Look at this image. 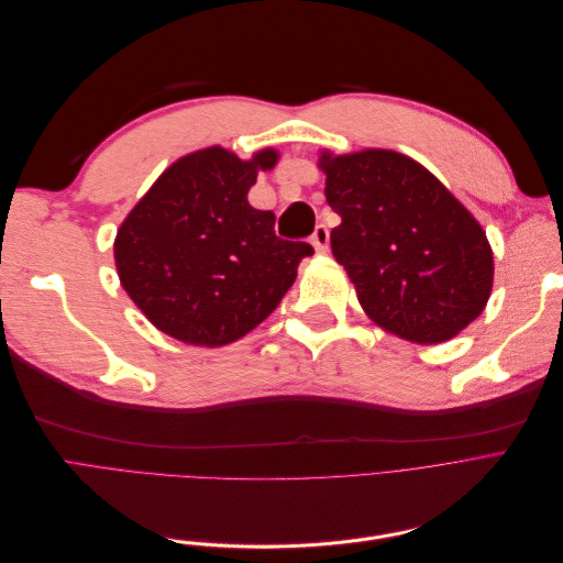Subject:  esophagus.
<instances>
[{
	"label": "esophagus",
	"instance_id": "obj_1",
	"mask_svg": "<svg viewBox=\"0 0 563 563\" xmlns=\"http://www.w3.org/2000/svg\"><path fill=\"white\" fill-rule=\"evenodd\" d=\"M312 244L317 253H327L329 251V230L327 225H317L312 232Z\"/></svg>",
	"mask_w": 563,
	"mask_h": 563
}]
</instances>
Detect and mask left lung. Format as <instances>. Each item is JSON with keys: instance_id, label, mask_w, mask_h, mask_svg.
Here are the masks:
<instances>
[{"instance_id": "1", "label": "left lung", "mask_w": 563, "mask_h": 563, "mask_svg": "<svg viewBox=\"0 0 563 563\" xmlns=\"http://www.w3.org/2000/svg\"><path fill=\"white\" fill-rule=\"evenodd\" d=\"M335 261L364 312L404 340H451L486 308L493 251L486 232L428 168L391 150L321 152Z\"/></svg>"}]
</instances>
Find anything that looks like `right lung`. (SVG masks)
I'll list each match as a JSON object with an SVG mask.
<instances>
[{
    "instance_id": "obj_1",
    "label": "right lung",
    "mask_w": 563,
    "mask_h": 563,
    "mask_svg": "<svg viewBox=\"0 0 563 563\" xmlns=\"http://www.w3.org/2000/svg\"><path fill=\"white\" fill-rule=\"evenodd\" d=\"M277 150L244 162L207 147L174 162L135 203L114 240L129 298L159 331L201 347L234 343L272 314L314 253L275 232V213L246 195Z\"/></svg>"
}]
</instances>
